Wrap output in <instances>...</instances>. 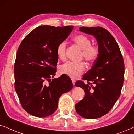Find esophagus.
Instances as JSON below:
<instances>
[{
  "mask_svg": "<svg viewBox=\"0 0 134 134\" xmlns=\"http://www.w3.org/2000/svg\"><path fill=\"white\" fill-rule=\"evenodd\" d=\"M72 82L73 85H75V83H76V80H74V79H72Z\"/></svg>",
  "mask_w": 134,
  "mask_h": 134,
  "instance_id": "1",
  "label": "esophagus"
}]
</instances>
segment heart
Listing matches in <instances>:
<instances>
[{
  "label": "heart",
  "mask_w": 134,
  "mask_h": 134,
  "mask_svg": "<svg viewBox=\"0 0 134 134\" xmlns=\"http://www.w3.org/2000/svg\"><path fill=\"white\" fill-rule=\"evenodd\" d=\"M73 41L82 49V56L88 62H93L98 58L99 54L98 47L91 44V40L83 35H78L73 38ZM66 43L62 41L57 47V55L59 59L63 60L66 58ZM86 66L83 62H68L60 68V71L71 78L76 79L85 70Z\"/></svg>",
  "instance_id": "b5f03b06"
}]
</instances>
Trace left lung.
<instances>
[{
    "mask_svg": "<svg viewBox=\"0 0 134 134\" xmlns=\"http://www.w3.org/2000/svg\"><path fill=\"white\" fill-rule=\"evenodd\" d=\"M79 31L93 35L99 54L91 69L83 76L84 83L75 85L84 90L85 96L76 104V110L87 119H96L109 112L121 94L124 77L123 57L116 40L109 31L100 27H80Z\"/></svg>",
    "mask_w": 134,
    "mask_h": 134,
    "instance_id": "1",
    "label": "left lung"
}]
</instances>
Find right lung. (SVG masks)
<instances>
[{
    "label": "right lung",
    "instance_id": "right-lung-1",
    "mask_svg": "<svg viewBox=\"0 0 134 134\" xmlns=\"http://www.w3.org/2000/svg\"><path fill=\"white\" fill-rule=\"evenodd\" d=\"M73 28L41 25L29 33L19 45L14 63V87L22 107L33 116L43 118L53 114L61 95L72 88L68 76L51 78L57 71V47Z\"/></svg>",
    "mask_w": 134,
    "mask_h": 134
}]
</instances>
